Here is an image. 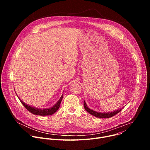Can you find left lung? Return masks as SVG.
I'll return each instance as SVG.
<instances>
[{"mask_svg":"<svg viewBox=\"0 0 150 150\" xmlns=\"http://www.w3.org/2000/svg\"><path fill=\"white\" fill-rule=\"evenodd\" d=\"M83 105H84V109H85L87 112H88L89 113H90L91 115L97 117H99V118H109L115 115H116L117 113H118L119 112H120L122 108L117 109V110H115L114 112H109V113H100V112H97L96 111H94L91 109H90V108H88L86 103L85 102V101H83Z\"/></svg>","mask_w":150,"mask_h":150,"instance_id":"left-lung-1","label":"left lung"}]
</instances>
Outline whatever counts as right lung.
Instances as JSON below:
<instances>
[{"instance_id": "add662e5", "label": "right lung", "mask_w": 150, "mask_h": 150, "mask_svg": "<svg viewBox=\"0 0 150 150\" xmlns=\"http://www.w3.org/2000/svg\"><path fill=\"white\" fill-rule=\"evenodd\" d=\"M62 98H63V95L61 96L60 98L57 101V103L54 106H53L52 108H49V109H44L35 108H34V107L28 105L27 104H25L22 100H21L19 98V99L20 101L21 102V103L23 104V105L30 113H31L34 115H35L49 116V115H52L54 114L59 109L60 105V103L62 100Z\"/></svg>"}]
</instances>
